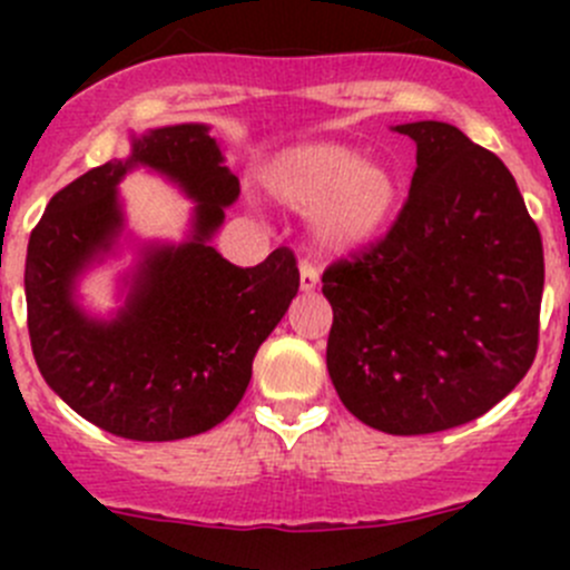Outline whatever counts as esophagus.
Returning a JSON list of instances; mask_svg holds the SVG:
<instances>
[{
	"label": "esophagus",
	"instance_id": "obj_1",
	"mask_svg": "<svg viewBox=\"0 0 570 570\" xmlns=\"http://www.w3.org/2000/svg\"><path fill=\"white\" fill-rule=\"evenodd\" d=\"M320 284V273L312 262H301V289L312 292Z\"/></svg>",
	"mask_w": 570,
	"mask_h": 570
}]
</instances>
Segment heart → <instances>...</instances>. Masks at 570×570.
<instances>
[{
  "label": "heart",
  "mask_w": 570,
  "mask_h": 570,
  "mask_svg": "<svg viewBox=\"0 0 570 570\" xmlns=\"http://www.w3.org/2000/svg\"><path fill=\"white\" fill-rule=\"evenodd\" d=\"M267 187L281 204L314 212V243L327 253L364 248L392 220L402 184L383 163L344 142H306L278 154Z\"/></svg>",
  "instance_id": "1"
}]
</instances>
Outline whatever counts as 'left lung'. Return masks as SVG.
I'll list each match as a JSON object with an SVG mask.
<instances>
[{
	"label": "left lung",
	"mask_w": 570,
	"mask_h": 570,
	"mask_svg": "<svg viewBox=\"0 0 570 570\" xmlns=\"http://www.w3.org/2000/svg\"><path fill=\"white\" fill-rule=\"evenodd\" d=\"M416 142L411 193L383 239L322 273L327 372L355 419L392 435L491 411L538 353L543 243L502 159L458 126Z\"/></svg>",
	"instance_id": "8db88e82"
}]
</instances>
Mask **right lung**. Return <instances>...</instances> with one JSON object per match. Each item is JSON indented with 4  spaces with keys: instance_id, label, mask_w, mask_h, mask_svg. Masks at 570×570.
Instances as JSON below:
<instances>
[{
    "instance_id": "add662e5",
    "label": "right lung",
    "mask_w": 570,
    "mask_h": 570,
    "mask_svg": "<svg viewBox=\"0 0 570 570\" xmlns=\"http://www.w3.org/2000/svg\"><path fill=\"white\" fill-rule=\"evenodd\" d=\"M146 164L199 200L181 246H153L119 317L88 318L72 281L111 247L122 225L117 181ZM239 195L209 129L178 124L131 137L129 159H109L62 187L27 245L24 292L32 355L43 381L79 416L131 441L189 439L243 400L253 358L301 286L295 253L278 248L237 267L209 245Z\"/></svg>"
}]
</instances>
